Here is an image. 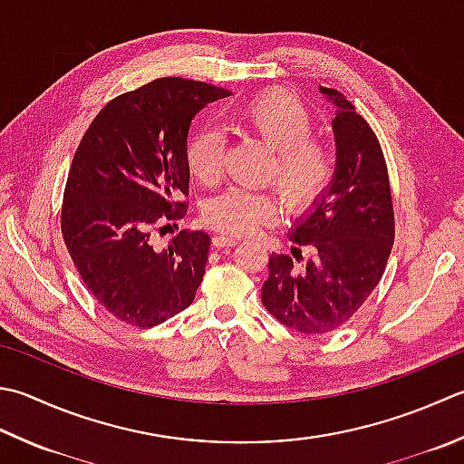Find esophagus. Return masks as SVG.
Returning a JSON list of instances; mask_svg holds the SVG:
<instances>
[{"mask_svg": "<svg viewBox=\"0 0 464 464\" xmlns=\"http://www.w3.org/2000/svg\"><path fill=\"white\" fill-rule=\"evenodd\" d=\"M237 243H239V239L231 237V235H215L213 237L215 247H233V245H237Z\"/></svg>", "mask_w": 464, "mask_h": 464, "instance_id": "1", "label": "esophagus"}]
</instances>
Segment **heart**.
<instances>
[{
  "label": "heart",
  "mask_w": 464,
  "mask_h": 464,
  "mask_svg": "<svg viewBox=\"0 0 464 464\" xmlns=\"http://www.w3.org/2000/svg\"><path fill=\"white\" fill-rule=\"evenodd\" d=\"M233 121L274 150L267 175L276 179L285 205L294 208L310 205L328 187L334 172L332 154L324 142L310 136L314 118L295 96L281 90L257 96ZM223 154V134L215 126H203L188 139L187 162L201 183H215L221 177ZM277 211L274 190L231 187L208 198L203 219L227 235H243L274 221Z\"/></svg>",
  "instance_id": "1"
}]
</instances>
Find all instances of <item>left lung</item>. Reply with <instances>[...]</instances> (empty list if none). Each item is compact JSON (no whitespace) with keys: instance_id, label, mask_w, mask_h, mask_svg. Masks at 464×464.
<instances>
[{"instance_id":"8db88e82","label":"left lung","mask_w":464,"mask_h":464,"mask_svg":"<svg viewBox=\"0 0 464 464\" xmlns=\"http://www.w3.org/2000/svg\"><path fill=\"white\" fill-rule=\"evenodd\" d=\"M320 92L334 106V175L289 229L295 259L271 253L261 287L266 310L307 335L340 330L356 315L394 245L392 195L376 134L338 90L320 86ZM295 260L304 263L297 266Z\"/></svg>"}]
</instances>
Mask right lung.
Instances as JSON below:
<instances>
[{
    "instance_id": "obj_1",
    "label": "right lung",
    "mask_w": 464,
    "mask_h": 464,
    "mask_svg": "<svg viewBox=\"0 0 464 464\" xmlns=\"http://www.w3.org/2000/svg\"><path fill=\"white\" fill-rule=\"evenodd\" d=\"M229 92L160 78L108 102L72 160L62 235L98 304L134 328H152L193 304L211 237L180 231L165 249L150 235L185 215L187 136L207 102Z\"/></svg>"
}]
</instances>
